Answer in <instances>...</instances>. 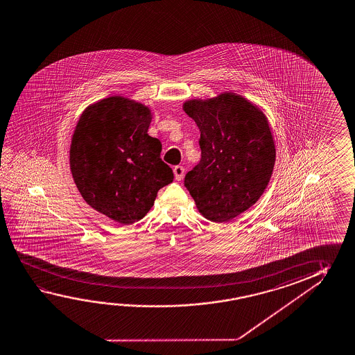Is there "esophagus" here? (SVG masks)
<instances>
[{
    "label": "esophagus",
    "mask_w": 355,
    "mask_h": 355,
    "mask_svg": "<svg viewBox=\"0 0 355 355\" xmlns=\"http://www.w3.org/2000/svg\"><path fill=\"white\" fill-rule=\"evenodd\" d=\"M173 173H175V180H180L184 175V168L182 166H175L173 168Z\"/></svg>",
    "instance_id": "esophagus-1"
}]
</instances>
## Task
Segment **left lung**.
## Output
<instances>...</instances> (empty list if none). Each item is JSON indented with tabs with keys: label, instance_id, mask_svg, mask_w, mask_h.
<instances>
[{
	"label": "left lung",
	"instance_id": "left-lung-1",
	"mask_svg": "<svg viewBox=\"0 0 355 355\" xmlns=\"http://www.w3.org/2000/svg\"><path fill=\"white\" fill-rule=\"evenodd\" d=\"M183 110L197 123L202 150L184 186L207 219L233 220L259 200L272 175L276 150L268 120L233 93L188 100Z\"/></svg>",
	"mask_w": 355,
	"mask_h": 355
}]
</instances>
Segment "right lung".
I'll return each instance as SVG.
<instances>
[{
    "mask_svg": "<svg viewBox=\"0 0 355 355\" xmlns=\"http://www.w3.org/2000/svg\"><path fill=\"white\" fill-rule=\"evenodd\" d=\"M151 110L122 96L90 105L70 145V169L92 208L120 224H132L151 209L173 171L161 159L162 144L147 134Z\"/></svg>",
    "mask_w": 355,
    "mask_h": 355,
    "instance_id": "obj_1",
    "label": "right lung"
}]
</instances>
